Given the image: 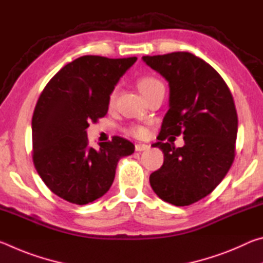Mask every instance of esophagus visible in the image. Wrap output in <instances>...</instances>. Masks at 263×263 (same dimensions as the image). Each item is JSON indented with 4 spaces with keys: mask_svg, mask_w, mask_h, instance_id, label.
<instances>
[{
    "mask_svg": "<svg viewBox=\"0 0 263 263\" xmlns=\"http://www.w3.org/2000/svg\"><path fill=\"white\" fill-rule=\"evenodd\" d=\"M135 148H136L137 152H142V151L148 149V148H149V146H148V145H146V144H140V142H139V144H136Z\"/></svg>",
    "mask_w": 263,
    "mask_h": 263,
    "instance_id": "esophagus-1",
    "label": "esophagus"
}]
</instances>
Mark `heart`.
Returning a JSON list of instances; mask_svg holds the SVG:
<instances>
[{"instance_id":"1","label":"heart","mask_w":263,"mask_h":263,"mask_svg":"<svg viewBox=\"0 0 263 263\" xmlns=\"http://www.w3.org/2000/svg\"><path fill=\"white\" fill-rule=\"evenodd\" d=\"M160 86H163L162 82L160 81L159 79L154 77H149V75H146V77H141L138 79V88H139L140 92L144 96L148 95L153 89L158 88ZM115 100V91H112L109 96V103L112 104ZM125 132L127 135H131L136 138H146L148 136V128L140 125V124H132L128 127L125 128Z\"/></svg>"}]
</instances>
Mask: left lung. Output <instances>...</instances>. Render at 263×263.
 Returning a JSON list of instances; mask_svg holds the SVG:
<instances>
[{
  "label": "left lung",
  "instance_id": "1",
  "mask_svg": "<svg viewBox=\"0 0 263 263\" xmlns=\"http://www.w3.org/2000/svg\"><path fill=\"white\" fill-rule=\"evenodd\" d=\"M142 60L169 83V110L160 141L153 145L164 160L151 174L149 183L162 201L190 205L211 194L234 161L238 115L233 96L217 70L189 52L145 55ZM181 134L183 148L163 142Z\"/></svg>",
  "mask_w": 263,
  "mask_h": 263
}]
</instances>
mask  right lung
Returning <instances> with one entry per match:
<instances>
[{
	"label": "right lung",
	"mask_w": 263,
	"mask_h": 263,
	"mask_svg": "<svg viewBox=\"0 0 263 263\" xmlns=\"http://www.w3.org/2000/svg\"><path fill=\"white\" fill-rule=\"evenodd\" d=\"M136 57L83 55L62 67L43 89L32 116V160L44 183L69 203L83 205L103 196L119 159L135 152L122 137L88 146L86 128L109 108V96Z\"/></svg>",
	"instance_id": "right-lung-1"
}]
</instances>
